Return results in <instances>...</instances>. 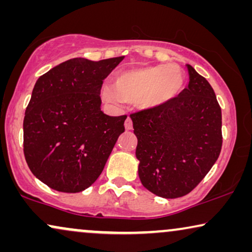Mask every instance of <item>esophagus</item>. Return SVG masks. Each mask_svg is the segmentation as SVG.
I'll list each match as a JSON object with an SVG mask.
<instances>
[{
    "instance_id": "1",
    "label": "esophagus",
    "mask_w": 252,
    "mask_h": 252,
    "mask_svg": "<svg viewBox=\"0 0 252 252\" xmlns=\"http://www.w3.org/2000/svg\"><path fill=\"white\" fill-rule=\"evenodd\" d=\"M125 128L127 130L133 128V122H132V119H130V117H127V119L125 120Z\"/></svg>"
}]
</instances>
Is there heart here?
I'll return each mask as SVG.
<instances>
[{"label": "heart", "instance_id": "obj_1", "mask_svg": "<svg viewBox=\"0 0 252 252\" xmlns=\"http://www.w3.org/2000/svg\"><path fill=\"white\" fill-rule=\"evenodd\" d=\"M184 85V72L175 65L136 67L119 72L115 86L105 85L102 95L113 104L139 99L142 108L151 109L173 101Z\"/></svg>", "mask_w": 252, "mask_h": 252}]
</instances>
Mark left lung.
I'll return each mask as SVG.
<instances>
[{
	"instance_id": "left-lung-1",
	"label": "left lung",
	"mask_w": 252,
	"mask_h": 252,
	"mask_svg": "<svg viewBox=\"0 0 252 252\" xmlns=\"http://www.w3.org/2000/svg\"><path fill=\"white\" fill-rule=\"evenodd\" d=\"M188 87L173 101L132 113L142 185L164 198L190 192L222 146L221 109L208 80L187 64Z\"/></svg>"
}]
</instances>
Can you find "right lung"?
Here are the masks:
<instances>
[{
	"label": "right lung",
	"instance_id": "add662e5",
	"mask_svg": "<svg viewBox=\"0 0 252 252\" xmlns=\"http://www.w3.org/2000/svg\"><path fill=\"white\" fill-rule=\"evenodd\" d=\"M124 56L93 62L72 58L37 79L24 118V155L32 173L62 192L97 180L126 115L101 111L103 80Z\"/></svg>",
	"mask_w": 252,
	"mask_h": 252
}]
</instances>
